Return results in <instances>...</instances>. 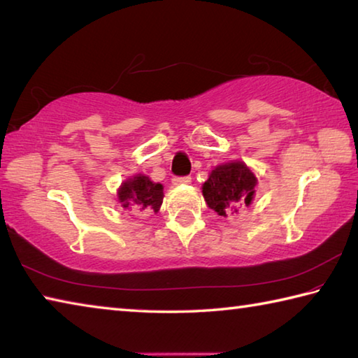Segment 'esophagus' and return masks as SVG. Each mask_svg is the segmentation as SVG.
I'll list each match as a JSON object with an SVG mask.
<instances>
[{
	"instance_id": "34e87169",
	"label": "esophagus",
	"mask_w": 358,
	"mask_h": 358,
	"mask_svg": "<svg viewBox=\"0 0 358 358\" xmlns=\"http://www.w3.org/2000/svg\"><path fill=\"white\" fill-rule=\"evenodd\" d=\"M191 181H192L191 177H175V178L172 180V183H173L175 186H178V185H189Z\"/></svg>"
}]
</instances>
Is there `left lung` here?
<instances>
[{"instance_id": "1", "label": "left lung", "mask_w": 358, "mask_h": 358, "mask_svg": "<svg viewBox=\"0 0 358 358\" xmlns=\"http://www.w3.org/2000/svg\"><path fill=\"white\" fill-rule=\"evenodd\" d=\"M257 177L243 161L217 166L201 186L206 205L219 216H231L249 206L255 196Z\"/></svg>"}]
</instances>
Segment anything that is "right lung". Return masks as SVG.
<instances>
[{
  "instance_id": "add662e5",
  "label": "right lung",
  "mask_w": 358,
  "mask_h": 358,
  "mask_svg": "<svg viewBox=\"0 0 358 358\" xmlns=\"http://www.w3.org/2000/svg\"><path fill=\"white\" fill-rule=\"evenodd\" d=\"M117 197L123 208L134 213H158L164 199L162 185L153 183L147 175L138 173L123 181Z\"/></svg>"
}]
</instances>
